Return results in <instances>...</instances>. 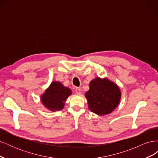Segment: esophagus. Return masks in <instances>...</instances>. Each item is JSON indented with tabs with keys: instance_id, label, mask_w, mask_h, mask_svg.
<instances>
[{
	"instance_id": "1",
	"label": "esophagus",
	"mask_w": 158,
	"mask_h": 158,
	"mask_svg": "<svg viewBox=\"0 0 158 158\" xmlns=\"http://www.w3.org/2000/svg\"><path fill=\"white\" fill-rule=\"evenodd\" d=\"M75 93L76 94H78V95L80 94H81V89H80V88H76L75 89Z\"/></svg>"
}]
</instances>
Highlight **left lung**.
<instances>
[{"instance_id": "left-lung-1", "label": "left lung", "mask_w": 158, "mask_h": 158, "mask_svg": "<svg viewBox=\"0 0 158 158\" xmlns=\"http://www.w3.org/2000/svg\"><path fill=\"white\" fill-rule=\"evenodd\" d=\"M85 94L88 108L98 115L111 113L120 103L121 92L118 85L107 78L96 77L89 82Z\"/></svg>"}]
</instances>
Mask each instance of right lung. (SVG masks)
<instances>
[{"label":"right lung","mask_w":158,"mask_h":158,"mask_svg":"<svg viewBox=\"0 0 158 158\" xmlns=\"http://www.w3.org/2000/svg\"><path fill=\"white\" fill-rule=\"evenodd\" d=\"M72 90L64 86L59 81L51 83L44 94H41L40 99L43 106L51 111H60L65 106V102L72 95Z\"/></svg>","instance_id":"obj_1"}]
</instances>
